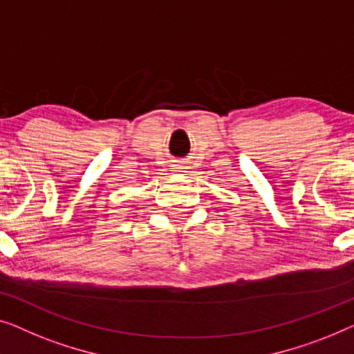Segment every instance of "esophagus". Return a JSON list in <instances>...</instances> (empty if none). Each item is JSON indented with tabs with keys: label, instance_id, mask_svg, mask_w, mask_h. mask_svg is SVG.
I'll list each match as a JSON object with an SVG mask.
<instances>
[{
	"label": "esophagus",
	"instance_id": "esophagus-1",
	"mask_svg": "<svg viewBox=\"0 0 354 354\" xmlns=\"http://www.w3.org/2000/svg\"><path fill=\"white\" fill-rule=\"evenodd\" d=\"M173 171L183 173V171H186V167H184V163H176V165H173Z\"/></svg>",
	"mask_w": 354,
	"mask_h": 354
}]
</instances>
